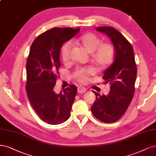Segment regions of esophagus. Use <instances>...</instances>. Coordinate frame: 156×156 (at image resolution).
I'll return each instance as SVG.
<instances>
[{
    "label": "esophagus",
    "mask_w": 156,
    "mask_h": 156,
    "mask_svg": "<svg viewBox=\"0 0 156 156\" xmlns=\"http://www.w3.org/2000/svg\"><path fill=\"white\" fill-rule=\"evenodd\" d=\"M86 91H87V90L82 87H79L78 88V93H79V94L84 93V92H86Z\"/></svg>",
    "instance_id": "34e87169"
}]
</instances>
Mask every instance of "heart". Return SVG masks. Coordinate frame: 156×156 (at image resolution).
<instances>
[{
  "label": "heart",
  "mask_w": 156,
  "mask_h": 156,
  "mask_svg": "<svg viewBox=\"0 0 156 156\" xmlns=\"http://www.w3.org/2000/svg\"><path fill=\"white\" fill-rule=\"evenodd\" d=\"M74 44L83 48L88 53L95 65L99 68L105 69L113 62L114 55V47L109 43H102V40L94 34L88 33L73 41ZM73 44L71 41L64 43L61 50L63 61L68 62L70 58ZM95 71L92 67L79 68L74 72V77L80 82L85 83L87 77L94 75Z\"/></svg>",
  "instance_id": "b5f03b06"
}]
</instances>
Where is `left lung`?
Segmentation results:
<instances>
[{"label": "left lung", "mask_w": 156, "mask_h": 156, "mask_svg": "<svg viewBox=\"0 0 156 156\" xmlns=\"http://www.w3.org/2000/svg\"><path fill=\"white\" fill-rule=\"evenodd\" d=\"M96 30L110 39L115 48V60L103 75L105 83L111 84L107 95L95 91V101L91 107L94 115L107 123L115 122L124 115L135 92L137 67L133 48L119 31L112 27H98Z\"/></svg>", "instance_id": "1"}]
</instances>
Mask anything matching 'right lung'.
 I'll list each match as a JSON object with an SVG mask.
<instances>
[{"mask_svg":"<svg viewBox=\"0 0 156 156\" xmlns=\"http://www.w3.org/2000/svg\"><path fill=\"white\" fill-rule=\"evenodd\" d=\"M79 30L52 28L37 37L31 46L26 62L27 95L37 114L48 124H61L70 117L77 87L70 85L59 94L53 88L61 66V48Z\"/></svg>","mask_w":156,"mask_h":156,"instance_id":"add662e5","label":"right lung"}]
</instances>
